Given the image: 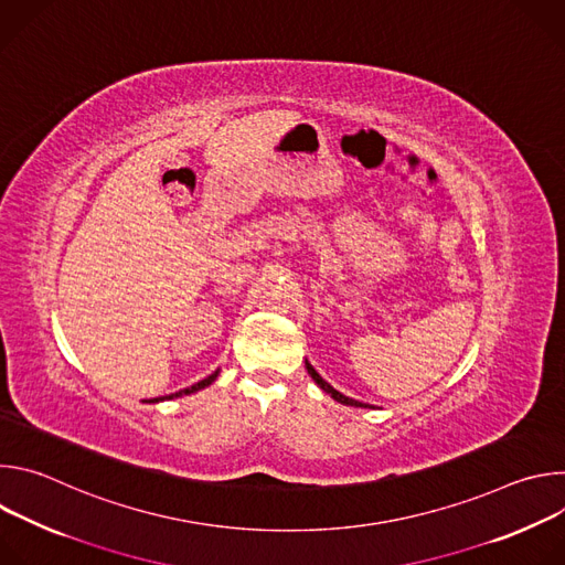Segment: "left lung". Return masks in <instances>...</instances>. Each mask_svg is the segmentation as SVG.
<instances>
[{"mask_svg":"<svg viewBox=\"0 0 565 565\" xmlns=\"http://www.w3.org/2000/svg\"><path fill=\"white\" fill-rule=\"evenodd\" d=\"M306 371L310 373V377L315 380V384L321 388V391H327L333 399H338V402H342V405H347V407H362V409H373V405H364V402H360V399H353V397H349V395H344V393H340L338 388H333L324 377H321L315 369H312V364L306 360Z\"/></svg>","mask_w":565,"mask_h":565,"instance_id":"obj_1","label":"left lung"}]
</instances>
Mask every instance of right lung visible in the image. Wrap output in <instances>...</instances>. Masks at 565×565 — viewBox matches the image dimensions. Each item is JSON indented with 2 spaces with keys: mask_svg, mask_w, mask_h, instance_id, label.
<instances>
[{
  "mask_svg": "<svg viewBox=\"0 0 565 565\" xmlns=\"http://www.w3.org/2000/svg\"><path fill=\"white\" fill-rule=\"evenodd\" d=\"M216 375H218V369L212 373V375H207V377H203L201 382H196V384H192V386H188V388H181V391H177V393H170V395H163V397H153V399H145V402H163V399H174V397H183V395H190V393H196V391H201V388H205V386H210L214 380H216Z\"/></svg>",
  "mask_w": 565,
  "mask_h": 565,
  "instance_id": "obj_1",
  "label": "right lung"
}]
</instances>
